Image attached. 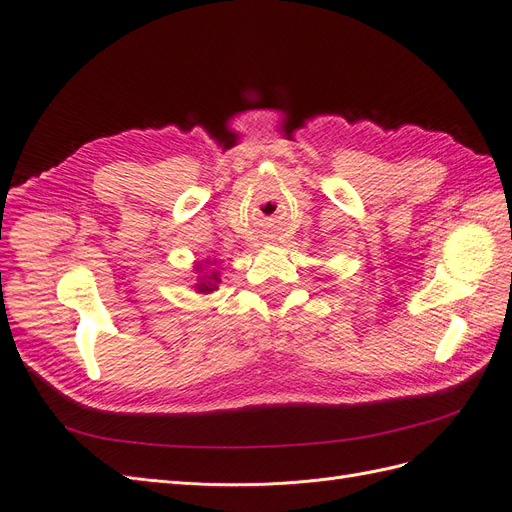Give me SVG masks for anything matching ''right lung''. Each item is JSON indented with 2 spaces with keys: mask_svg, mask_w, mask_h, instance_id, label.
Wrapping results in <instances>:
<instances>
[{
  "mask_svg": "<svg viewBox=\"0 0 512 512\" xmlns=\"http://www.w3.org/2000/svg\"><path fill=\"white\" fill-rule=\"evenodd\" d=\"M215 262L218 260H211V258H205L203 262H194V292L196 294H211L218 290L220 286V271L213 269Z\"/></svg>",
  "mask_w": 512,
  "mask_h": 512,
  "instance_id": "obj_1",
  "label": "right lung"
}]
</instances>
